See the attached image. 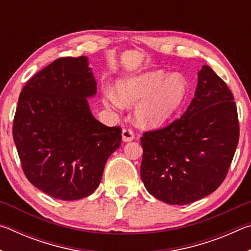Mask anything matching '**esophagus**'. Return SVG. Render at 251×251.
Returning a JSON list of instances; mask_svg holds the SVG:
<instances>
[{
  "label": "esophagus",
  "mask_w": 251,
  "mask_h": 251,
  "mask_svg": "<svg viewBox=\"0 0 251 251\" xmlns=\"http://www.w3.org/2000/svg\"><path fill=\"white\" fill-rule=\"evenodd\" d=\"M122 137H123V141H124V142H130L135 138V133L130 128L123 129Z\"/></svg>",
  "instance_id": "1"
}]
</instances>
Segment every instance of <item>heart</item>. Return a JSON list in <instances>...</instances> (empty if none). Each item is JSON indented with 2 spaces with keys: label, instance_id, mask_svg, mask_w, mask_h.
Returning a JSON list of instances; mask_svg holds the SVG:
<instances>
[{
  "label": "heart",
  "instance_id": "obj_1",
  "mask_svg": "<svg viewBox=\"0 0 251 251\" xmlns=\"http://www.w3.org/2000/svg\"><path fill=\"white\" fill-rule=\"evenodd\" d=\"M118 99L109 93L106 105L131 106L144 100L136 110V120L143 127H157L166 122L185 100L187 84L181 75L163 71L147 72L118 82Z\"/></svg>",
  "mask_w": 251,
  "mask_h": 251
}]
</instances>
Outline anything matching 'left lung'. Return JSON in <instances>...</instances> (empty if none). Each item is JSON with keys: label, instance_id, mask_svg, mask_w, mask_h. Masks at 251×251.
<instances>
[{"label": "left lung", "instance_id": "obj_1", "mask_svg": "<svg viewBox=\"0 0 251 251\" xmlns=\"http://www.w3.org/2000/svg\"><path fill=\"white\" fill-rule=\"evenodd\" d=\"M239 141L236 103L208 65L198 73L192 103L163 128L141 137V177L148 193L169 205H186L215 192L228 174Z\"/></svg>", "mask_w": 251, "mask_h": 251}]
</instances>
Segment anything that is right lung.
<instances>
[{
  "instance_id": "add662e5",
  "label": "right lung",
  "mask_w": 251,
  "mask_h": 251,
  "mask_svg": "<svg viewBox=\"0 0 251 251\" xmlns=\"http://www.w3.org/2000/svg\"><path fill=\"white\" fill-rule=\"evenodd\" d=\"M96 80L87 57H61L22 88L13 138L28 181L62 201L90 196L108 157L121 146L122 128L101 124L87 97Z\"/></svg>"
}]
</instances>
